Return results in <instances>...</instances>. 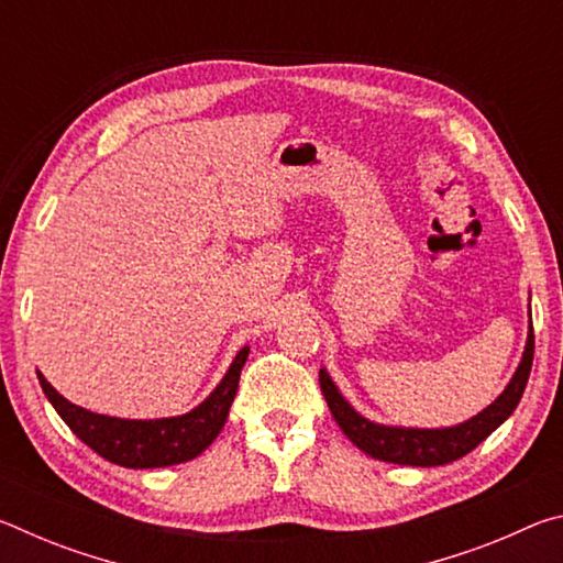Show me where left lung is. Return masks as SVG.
<instances>
[{
    "label": "left lung",
    "mask_w": 563,
    "mask_h": 563,
    "mask_svg": "<svg viewBox=\"0 0 563 563\" xmlns=\"http://www.w3.org/2000/svg\"><path fill=\"white\" fill-rule=\"evenodd\" d=\"M533 360V328H529L527 347L519 362L517 373H514L507 389L494 399V402L466 422L446 430H409V427H385L375 424L357 415L345 397L338 393L325 369H320V389L328 399V407L340 430L345 432L347 440L369 456L379 462L393 464H409V466H440L450 464L460 456L470 454L476 444L487 440L497 427L517 409L519 399L527 387Z\"/></svg>",
    "instance_id": "obj_1"
}]
</instances>
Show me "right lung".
<instances>
[{"mask_svg": "<svg viewBox=\"0 0 563 563\" xmlns=\"http://www.w3.org/2000/svg\"><path fill=\"white\" fill-rule=\"evenodd\" d=\"M245 357L247 347L238 352L231 369L206 402L190 409L188 415L166 419H119L93 415L89 409L76 407L69 399H64L46 383L42 373H36V377H40L44 395L49 397L56 412L69 424V430L99 456L119 466H129V470H154V466L194 460L216 440L225 424Z\"/></svg>", "mask_w": 563, "mask_h": 563, "instance_id": "add662e5", "label": "right lung"}]
</instances>
